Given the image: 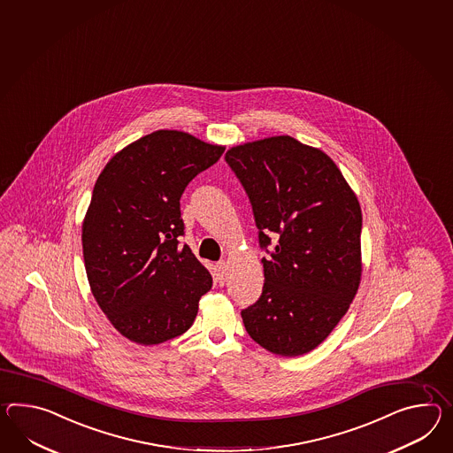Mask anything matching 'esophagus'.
<instances>
[{"instance_id": "1", "label": "esophagus", "mask_w": 453, "mask_h": 453, "mask_svg": "<svg viewBox=\"0 0 453 453\" xmlns=\"http://www.w3.org/2000/svg\"><path fill=\"white\" fill-rule=\"evenodd\" d=\"M214 275H216V281L224 285L226 276H227V265H226V262L216 264V273H214Z\"/></svg>"}]
</instances>
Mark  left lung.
Listing matches in <instances>:
<instances>
[{
  "instance_id": "left-lung-1",
  "label": "left lung",
  "mask_w": 453,
  "mask_h": 453,
  "mask_svg": "<svg viewBox=\"0 0 453 453\" xmlns=\"http://www.w3.org/2000/svg\"><path fill=\"white\" fill-rule=\"evenodd\" d=\"M226 160L254 210L264 291L243 309L247 334L268 352L298 357L324 342L362 280V208L342 172L318 147L273 135L231 147Z\"/></svg>"
}]
</instances>
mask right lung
Returning <instances> with one entry per match:
<instances>
[{"mask_svg": "<svg viewBox=\"0 0 453 453\" xmlns=\"http://www.w3.org/2000/svg\"><path fill=\"white\" fill-rule=\"evenodd\" d=\"M224 145L160 129L112 155L81 224L91 293L122 337L158 345L185 334L212 276L183 235L180 198Z\"/></svg>", "mask_w": 453, "mask_h": 453, "instance_id": "1", "label": "right lung"}]
</instances>
